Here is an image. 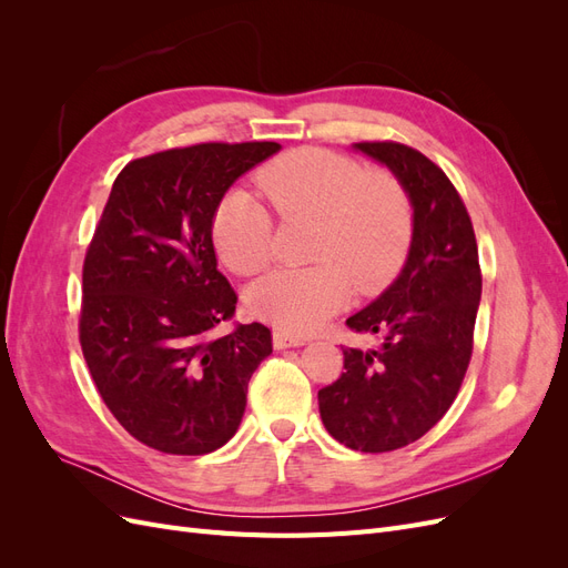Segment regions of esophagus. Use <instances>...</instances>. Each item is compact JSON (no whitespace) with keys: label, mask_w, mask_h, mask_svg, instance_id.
Masks as SVG:
<instances>
[{"label":"esophagus","mask_w":568,"mask_h":568,"mask_svg":"<svg viewBox=\"0 0 568 568\" xmlns=\"http://www.w3.org/2000/svg\"><path fill=\"white\" fill-rule=\"evenodd\" d=\"M272 343H274V348H296V346H303L305 338L277 329V332L272 334Z\"/></svg>","instance_id":"1"}]
</instances>
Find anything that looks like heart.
Segmentation results:
<instances>
[{
  "label": "heart",
  "mask_w": 568,
  "mask_h": 568,
  "mask_svg": "<svg viewBox=\"0 0 568 568\" xmlns=\"http://www.w3.org/2000/svg\"><path fill=\"white\" fill-rule=\"evenodd\" d=\"M255 180L284 220L317 222L311 244L317 265L255 282L248 307L257 317L282 332H315L348 305L353 284L374 296L400 274L415 236V205L393 173L301 146L265 163ZM213 242L232 272L257 274L274 255V217L246 189H232L213 213Z\"/></svg>",
  "instance_id": "heart-1"
}]
</instances>
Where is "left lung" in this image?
Instances as JSON below:
<instances>
[{"label":"left lung","mask_w":568,"mask_h":568,"mask_svg":"<svg viewBox=\"0 0 568 568\" xmlns=\"http://www.w3.org/2000/svg\"><path fill=\"white\" fill-rule=\"evenodd\" d=\"M355 149L405 184L415 236L398 280L346 320L379 348H343L346 372L317 400L326 432L346 448L390 453L419 440L457 398L474 351L480 267L467 205L432 159L400 142Z\"/></svg>","instance_id":"1"}]
</instances>
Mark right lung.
Here are the masks:
<instances>
[{
    "mask_svg": "<svg viewBox=\"0 0 568 568\" xmlns=\"http://www.w3.org/2000/svg\"><path fill=\"white\" fill-rule=\"evenodd\" d=\"M277 142H205L130 161L84 253L80 346L94 386L125 432L165 455L222 448L272 353L265 324L213 329L236 294L217 270L213 213Z\"/></svg>",
    "mask_w": 568,
    "mask_h": 568,
    "instance_id": "add662e5",
    "label": "right lung"
}]
</instances>
